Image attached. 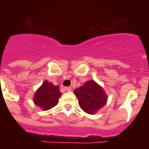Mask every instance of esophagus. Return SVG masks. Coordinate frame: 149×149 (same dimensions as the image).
<instances>
[{"label":"esophagus","mask_w":149,"mask_h":149,"mask_svg":"<svg viewBox=\"0 0 149 149\" xmlns=\"http://www.w3.org/2000/svg\"><path fill=\"white\" fill-rule=\"evenodd\" d=\"M63 89L65 91H71L72 90V87H63Z\"/></svg>","instance_id":"esophagus-1"}]
</instances>
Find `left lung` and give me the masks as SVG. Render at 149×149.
<instances>
[{
  "mask_svg": "<svg viewBox=\"0 0 149 149\" xmlns=\"http://www.w3.org/2000/svg\"><path fill=\"white\" fill-rule=\"evenodd\" d=\"M81 108L86 113H97L107 102V95L104 89L93 80L86 81L84 86L74 89Z\"/></svg>",
  "mask_w": 149,
  "mask_h": 149,
  "instance_id": "1",
  "label": "left lung"
}]
</instances>
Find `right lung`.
Wrapping results in <instances>:
<instances>
[{
    "mask_svg": "<svg viewBox=\"0 0 149 149\" xmlns=\"http://www.w3.org/2000/svg\"><path fill=\"white\" fill-rule=\"evenodd\" d=\"M61 95L58 86H54L52 83L44 81L36 91L33 100L34 104L42 110H48L58 104Z\"/></svg>",
    "mask_w": 149,
    "mask_h": 149,
    "instance_id": "right-lung-1",
    "label": "right lung"
}]
</instances>
